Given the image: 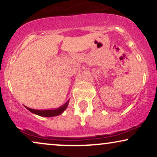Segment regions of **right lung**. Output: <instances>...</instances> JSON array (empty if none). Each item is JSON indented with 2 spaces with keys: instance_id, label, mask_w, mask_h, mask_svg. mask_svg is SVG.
I'll list each match as a JSON object with an SVG mask.
<instances>
[{
  "instance_id": "obj_1",
  "label": "right lung",
  "mask_w": 157,
  "mask_h": 157,
  "mask_svg": "<svg viewBox=\"0 0 157 157\" xmlns=\"http://www.w3.org/2000/svg\"><path fill=\"white\" fill-rule=\"evenodd\" d=\"M68 102H69V101H68L66 104H64L63 106H60L59 108H57L56 109H49V110H36V109H33L29 108V107L27 106H24L28 109V110L31 111V112L35 113V114H37L38 116H40V117H52L61 114V113L66 110V109L67 108Z\"/></svg>"
}]
</instances>
